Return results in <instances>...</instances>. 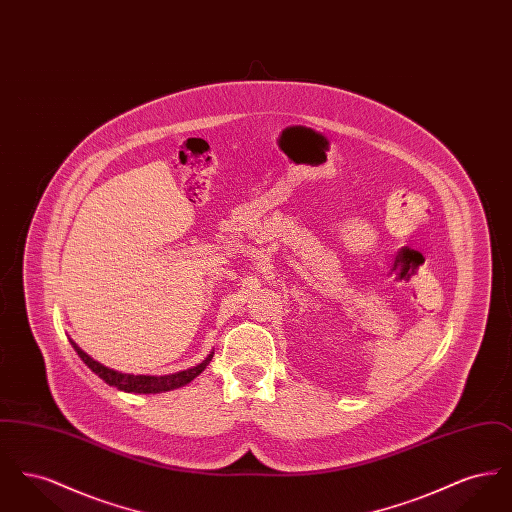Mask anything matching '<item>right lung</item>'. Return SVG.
I'll use <instances>...</instances> for the list:
<instances>
[{
	"mask_svg": "<svg viewBox=\"0 0 512 512\" xmlns=\"http://www.w3.org/2000/svg\"><path fill=\"white\" fill-rule=\"evenodd\" d=\"M71 345H73L74 351L78 353V357L86 363V366L92 372H96L101 380H105V384L115 386L117 390L128 391V393H161V391L186 386L194 380L195 376H199L205 370V366L209 365V361L213 359V353H211L201 365L176 372V374H169V376H134V374H122V372H117L113 368H107L98 361H94L73 340H71Z\"/></svg>",
	"mask_w": 512,
	"mask_h": 512,
	"instance_id": "1",
	"label": "right lung"
}]
</instances>
